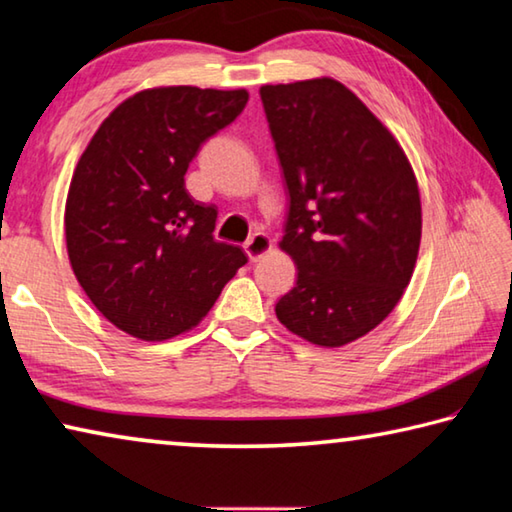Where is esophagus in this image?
Returning a JSON list of instances; mask_svg holds the SVG:
<instances>
[{
	"instance_id": "esophagus-1",
	"label": "esophagus",
	"mask_w": 512,
	"mask_h": 512,
	"mask_svg": "<svg viewBox=\"0 0 512 512\" xmlns=\"http://www.w3.org/2000/svg\"><path fill=\"white\" fill-rule=\"evenodd\" d=\"M270 249H272V240L267 238L265 233H254V236H251V238L245 242V251H247V256H249L251 263L261 261V258H263Z\"/></svg>"
}]
</instances>
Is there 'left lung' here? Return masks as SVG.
<instances>
[{
    "label": "left lung",
    "mask_w": 512,
    "mask_h": 512,
    "mask_svg": "<svg viewBox=\"0 0 512 512\" xmlns=\"http://www.w3.org/2000/svg\"><path fill=\"white\" fill-rule=\"evenodd\" d=\"M290 195L279 247L297 283L276 317L299 338L342 347L399 304L422 238L420 188L395 136L340 81L261 88Z\"/></svg>",
    "instance_id": "left-lung-1"
}]
</instances>
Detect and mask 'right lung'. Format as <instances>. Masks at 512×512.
<instances>
[{
	"instance_id": "right-lung-1",
	"label": "right lung",
	"mask_w": 512,
	"mask_h": 512,
	"mask_svg": "<svg viewBox=\"0 0 512 512\" xmlns=\"http://www.w3.org/2000/svg\"><path fill=\"white\" fill-rule=\"evenodd\" d=\"M245 88H149L124 99L81 154L65 201L72 272L108 322L161 342L190 331L247 263L213 238L217 208L186 190L199 147L231 124Z\"/></svg>"
}]
</instances>
